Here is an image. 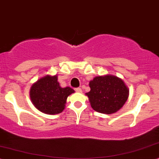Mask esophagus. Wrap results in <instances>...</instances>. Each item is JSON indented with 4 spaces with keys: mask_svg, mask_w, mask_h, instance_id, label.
I'll return each mask as SVG.
<instances>
[{
    "mask_svg": "<svg viewBox=\"0 0 159 159\" xmlns=\"http://www.w3.org/2000/svg\"><path fill=\"white\" fill-rule=\"evenodd\" d=\"M75 91L79 92V93H81V92H82V89H80V88H76V89H75Z\"/></svg>",
    "mask_w": 159,
    "mask_h": 159,
    "instance_id": "obj_1",
    "label": "esophagus"
}]
</instances>
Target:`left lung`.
<instances>
[{
    "label": "left lung",
    "instance_id": "1",
    "mask_svg": "<svg viewBox=\"0 0 159 159\" xmlns=\"http://www.w3.org/2000/svg\"><path fill=\"white\" fill-rule=\"evenodd\" d=\"M91 91L86 93L94 111L111 114L122 107L128 98L129 91L120 78L113 75L99 76L90 81Z\"/></svg>",
    "mask_w": 159,
    "mask_h": 159
}]
</instances>
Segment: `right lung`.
Returning <instances> with one entry per match:
<instances>
[{"label":"right lung","instance_id":"obj_1","mask_svg":"<svg viewBox=\"0 0 159 159\" xmlns=\"http://www.w3.org/2000/svg\"><path fill=\"white\" fill-rule=\"evenodd\" d=\"M74 92L70 87H60L57 75H47L33 84L30 98L37 109L46 114L54 115L63 111L66 99Z\"/></svg>","mask_w":159,"mask_h":159}]
</instances>
